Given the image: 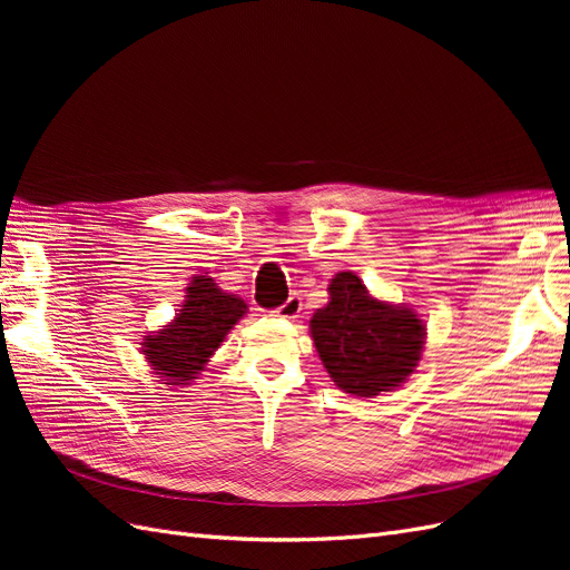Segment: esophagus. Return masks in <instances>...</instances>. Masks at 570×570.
Masks as SVG:
<instances>
[{"mask_svg": "<svg viewBox=\"0 0 570 570\" xmlns=\"http://www.w3.org/2000/svg\"><path fill=\"white\" fill-rule=\"evenodd\" d=\"M302 312V297L299 295H289L287 302H283L278 308H275V314L281 318H297Z\"/></svg>", "mask_w": 570, "mask_h": 570, "instance_id": "obj_1", "label": "esophagus"}]
</instances>
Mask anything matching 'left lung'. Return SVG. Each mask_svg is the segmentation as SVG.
<instances>
[{
  "label": "left lung",
  "mask_w": 570,
  "mask_h": 570,
  "mask_svg": "<svg viewBox=\"0 0 570 570\" xmlns=\"http://www.w3.org/2000/svg\"><path fill=\"white\" fill-rule=\"evenodd\" d=\"M331 302L312 318V337L337 387L375 396L400 387L416 368L425 327L404 306L373 299L354 273H337Z\"/></svg>",
  "instance_id": "1"
}]
</instances>
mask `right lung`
Masks as SVG:
<instances>
[{"instance_id":"obj_1","label":"right lung","mask_w":570,"mask_h":570,"mask_svg":"<svg viewBox=\"0 0 570 570\" xmlns=\"http://www.w3.org/2000/svg\"><path fill=\"white\" fill-rule=\"evenodd\" d=\"M245 312L243 299L220 292L206 275H197L187 287V299L176 321L149 335L142 352L154 371L166 377V385H187Z\"/></svg>"}]
</instances>
